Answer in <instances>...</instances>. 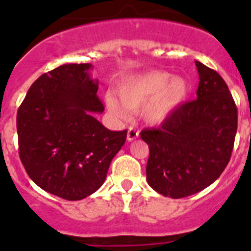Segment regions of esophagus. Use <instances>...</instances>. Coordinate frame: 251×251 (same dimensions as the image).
Returning a JSON list of instances; mask_svg holds the SVG:
<instances>
[{"instance_id": "obj_1", "label": "esophagus", "mask_w": 251, "mask_h": 251, "mask_svg": "<svg viewBox=\"0 0 251 251\" xmlns=\"http://www.w3.org/2000/svg\"><path fill=\"white\" fill-rule=\"evenodd\" d=\"M138 136H139V132L136 129V128H133V127L128 128V134H127L128 141L129 142L134 141L136 138H138Z\"/></svg>"}]
</instances>
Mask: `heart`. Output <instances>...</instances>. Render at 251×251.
Returning <instances> with one entry per match:
<instances>
[{
    "label": "heart",
    "mask_w": 251,
    "mask_h": 251,
    "mask_svg": "<svg viewBox=\"0 0 251 251\" xmlns=\"http://www.w3.org/2000/svg\"><path fill=\"white\" fill-rule=\"evenodd\" d=\"M190 93V85L182 76L166 72H151L128 79L119 88V97L106 95L110 114L118 121H128L129 112L143 109V119L151 126H159L172 118L182 106Z\"/></svg>",
    "instance_id": "heart-1"
}]
</instances>
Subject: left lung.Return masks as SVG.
<instances>
[{
    "mask_svg": "<svg viewBox=\"0 0 251 251\" xmlns=\"http://www.w3.org/2000/svg\"><path fill=\"white\" fill-rule=\"evenodd\" d=\"M197 99L182 104L159 128L143 129L150 148L148 185L182 199L215 182L227 166L238 129V108L219 73L196 61Z\"/></svg>",
    "mask_w": 251,
    "mask_h": 251,
    "instance_id": "1",
    "label": "left lung"
}]
</instances>
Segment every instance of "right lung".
Here are the masks:
<instances>
[{"instance_id":"right-lung-1","label":"right lung","mask_w":251,"mask_h":251,"mask_svg":"<svg viewBox=\"0 0 251 251\" xmlns=\"http://www.w3.org/2000/svg\"><path fill=\"white\" fill-rule=\"evenodd\" d=\"M90 69L65 64L43 74L17 110L20 159L28 177L69 201L85 199L103 185L127 138V130L113 132L94 118L104 105Z\"/></svg>"}]
</instances>
